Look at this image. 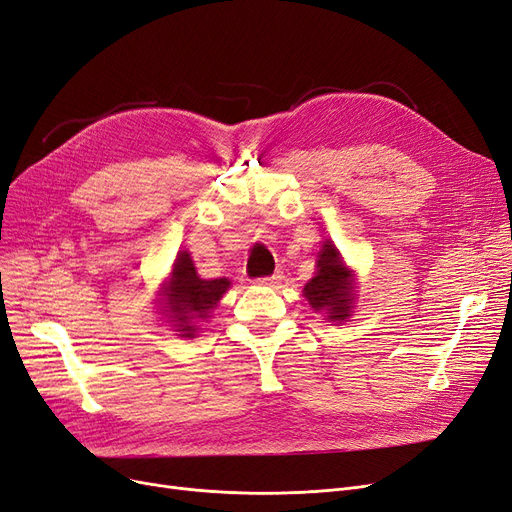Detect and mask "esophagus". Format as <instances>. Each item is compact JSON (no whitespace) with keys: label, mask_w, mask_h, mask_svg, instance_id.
Returning <instances> with one entry per match:
<instances>
[{"label":"esophagus","mask_w":512,"mask_h":512,"mask_svg":"<svg viewBox=\"0 0 512 512\" xmlns=\"http://www.w3.org/2000/svg\"><path fill=\"white\" fill-rule=\"evenodd\" d=\"M282 280H285V274H282V272H274L272 276H268V278H261L259 282H261V285H268V287H280L282 285Z\"/></svg>","instance_id":"1"}]
</instances>
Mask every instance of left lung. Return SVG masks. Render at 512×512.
<instances>
[{"label": "left lung", "instance_id": "left-lung-1", "mask_svg": "<svg viewBox=\"0 0 512 512\" xmlns=\"http://www.w3.org/2000/svg\"><path fill=\"white\" fill-rule=\"evenodd\" d=\"M354 274L335 244L325 240L318 251L316 276L304 287V297L316 312H325L331 323H344L352 316Z\"/></svg>", "mask_w": 512, "mask_h": 512}]
</instances>
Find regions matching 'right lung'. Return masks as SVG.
<instances>
[{"label": "right lung", "instance_id": "right-lung-1", "mask_svg": "<svg viewBox=\"0 0 512 512\" xmlns=\"http://www.w3.org/2000/svg\"><path fill=\"white\" fill-rule=\"evenodd\" d=\"M227 289H230V280L200 278L189 253L179 251L173 272L164 280L158 293V304L162 314L170 318V323H175V331H181V337L192 339L198 331V320L211 316Z\"/></svg>", "mask_w": 512, "mask_h": 512}]
</instances>
